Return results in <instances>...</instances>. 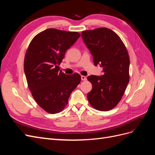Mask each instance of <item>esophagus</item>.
<instances>
[{
    "mask_svg": "<svg viewBox=\"0 0 155 155\" xmlns=\"http://www.w3.org/2000/svg\"><path fill=\"white\" fill-rule=\"evenodd\" d=\"M81 80L82 81H86L87 80V78L84 76H81Z\"/></svg>",
    "mask_w": 155,
    "mask_h": 155,
    "instance_id": "esophagus-1",
    "label": "esophagus"
}]
</instances>
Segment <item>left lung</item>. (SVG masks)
Here are the masks:
<instances>
[{
  "label": "left lung",
  "mask_w": 155,
  "mask_h": 155,
  "mask_svg": "<svg viewBox=\"0 0 155 155\" xmlns=\"http://www.w3.org/2000/svg\"><path fill=\"white\" fill-rule=\"evenodd\" d=\"M81 37L95 66L100 65L104 73L101 76L91 75L87 78L92 85L88 100L98 110H110L118 104L129 81L127 50L120 37L107 28L83 31Z\"/></svg>",
  "instance_id": "left-lung-1"
}]
</instances>
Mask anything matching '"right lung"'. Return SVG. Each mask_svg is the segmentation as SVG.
I'll return each instance as SVG.
<instances>
[{"label": "right lung", "instance_id": "obj_1", "mask_svg": "<svg viewBox=\"0 0 155 155\" xmlns=\"http://www.w3.org/2000/svg\"><path fill=\"white\" fill-rule=\"evenodd\" d=\"M79 37L77 31L48 28L36 35L27 48L24 70L28 87L37 104L50 114L64 109L81 81L78 73L65 74L59 67Z\"/></svg>", "mask_w": 155, "mask_h": 155}]
</instances>
